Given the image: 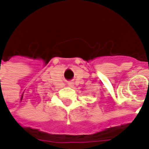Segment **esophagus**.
I'll return each instance as SVG.
<instances>
[{
  "mask_svg": "<svg viewBox=\"0 0 149 149\" xmlns=\"http://www.w3.org/2000/svg\"><path fill=\"white\" fill-rule=\"evenodd\" d=\"M71 84H70V85H71Z\"/></svg>",
  "mask_w": 149,
  "mask_h": 149,
  "instance_id": "esophagus-1",
  "label": "esophagus"
}]
</instances>
